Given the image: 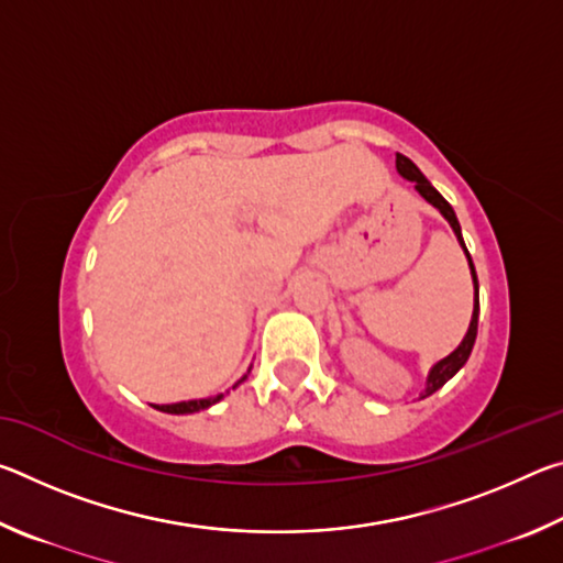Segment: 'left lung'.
<instances>
[{
    "mask_svg": "<svg viewBox=\"0 0 563 563\" xmlns=\"http://www.w3.org/2000/svg\"><path fill=\"white\" fill-rule=\"evenodd\" d=\"M395 164H397L399 174H402V178L412 180L415 188H417V194L422 196L427 203H432V206L437 208V211H440V213L446 218V223L452 225L456 241L462 243L464 253H466V261H470L472 280H474V312H472L470 330H466V335H464V340L460 342V347H456V350L452 352V355H446L444 360L437 362V365L430 369V377H427V387H424V393H422V397H430L432 393H437V389H440V387L446 383V379H452L456 373H460V369L464 367V362L470 360V355H472V347H474V340H476V325H479V280H476V271H474L472 255H470V251H466V245H464L462 228H460V221H456V216H454V208L444 201L440 190H437V188L430 184V180L424 178L422 170H419L407 156L397 154Z\"/></svg>",
    "mask_w": 563,
    "mask_h": 563,
    "instance_id": "left-lung-1",
    "label": "left lung"
}]
</instances>
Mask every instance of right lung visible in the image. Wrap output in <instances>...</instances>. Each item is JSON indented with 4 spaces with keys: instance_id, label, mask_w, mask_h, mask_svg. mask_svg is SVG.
I'll use <instances>...</instances> for the list:
<instances>
[{
    "instance_id": "add662e5",
    "label": "right lung",
    "mask_w": 563,
    "mask_h": 563,
    "mask_svg": "<svg viewBox=\"0 0 563 563\" xmlns=\"http://www.w3.org/2000/svg\"><path fill=\"white\" fill-rule=\"evenodd\" d=\"M221 399H223V395H216L208 399H188V402H176V405H156V409H161V412H168V415H190V412H201V409L221 402Z\"/></svg>"
}]
</instances>
